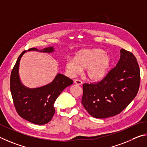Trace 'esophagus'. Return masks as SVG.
Here are the masks:
<instances>
[{
    "label": "esophagus",
    "mask_w": 147,
    "mask_h": 147,
    "mask_svg": "<svg viewBox=\"0 0 147 147\" xmlns=\"http://www.w3.org/2000/svg\"><path fill=\"white\" fill-rule=\"evenodd\" d=\"M74 83H75L76 84H78V85H81V84H82V81L79 80V79H75L74 80Z\"/></svg>",
    "instance_id": "obj_1"
}]
</instances>
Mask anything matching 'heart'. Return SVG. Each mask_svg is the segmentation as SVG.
Wrapping results in <instances>:
<instances>
[{
    "label": "heart",
    "instance_id": "heart-1",
    "mask_svg": "<svg viewBox=\"0 0 147 147\" xmlns=\"http://www.w3.org/2000/svg\"><path fill=\"white\" fill-rule=\"evenodd\" d=\"M112 62L111 55L102 49H83L76 53L74 58L67 59L65 68L71 78L81 74L85 68V76L88 79L98 81L107 75Z\"/></svg>",
    "mask_w": 147,
    "mask_h": 147
}]
</instances>
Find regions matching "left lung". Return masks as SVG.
Returning a JSON list of instances; mask_svg holds the SVG:
<instances>
[{"mask_svg":"<svg viewBox=\"0 0 147 147\" xmlns=\"http://www.w3.org/2000/svg\"><path fill=\"white\" fill-rule=\"evenodd\" d=\"M116 66L99 83L84 84L82 104L91 116L104 119L121 112L135 98L140 84L137 59L124 49Z\"/></svg>","mask_w":147,"mask_h":147,"instance_id":"left-lung-1","label":"left lung"}]
</instances>
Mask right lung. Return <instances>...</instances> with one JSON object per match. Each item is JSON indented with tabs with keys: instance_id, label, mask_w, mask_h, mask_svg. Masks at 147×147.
Here are the masks:
<instances>
[{
	"instance_id": "add662e5",
	"label": "right lung",
	"mask_w": 147,
	"mask_h": 147,
	"mask_svg": "<svg viewBox=\"0 0 147 147\" xmlns=\"http://www.w3.org/2000/svg\"><path fill=\"white\" fill-rule=\"evenodd\" d=\"M28 51L53 53V46L38 50L30 48ZM26 51H22L11 71L10 90L18 114L23 119L36 125H45L52 119L55 110L54 102L64 88L73 84V81L58 73L50 83L38 88H30L22 83L19 76L20 59Z\"/></svg>"
}]
</instances>
